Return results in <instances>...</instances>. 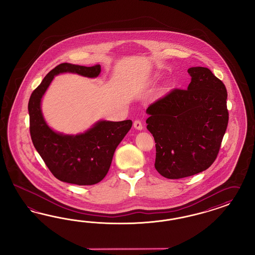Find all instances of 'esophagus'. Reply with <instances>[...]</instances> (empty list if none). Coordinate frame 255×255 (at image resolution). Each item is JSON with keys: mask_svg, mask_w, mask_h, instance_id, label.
Instances as JSON below:
<instances>
[{"mask_svg": "<svg viewBox=\"0 0 255 255\" xmlns=\"http://www.w3.org/2000/svg\"><path fill=\"white\" fill-rule=\"evenodd\" d=\"M133 127H134L136 130L141 131V130L143 129V124H142V123H141L139 120H136V121L133 122Z\"/></svg>", "mask_w": 255, "mask_h": 255, "instance_id": "1", "label": "esophagus"}]
</instances>
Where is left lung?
Returning a JSON list of instances; mask_svg holds the SVG:
<instances>
[{"instance_id":"obj_1","label":"left lung","mask_w":255,"mask_h":255,"mask_svg":"<svg viewBox=\"0 0 255 255\" xmlns=\"http://www.w3.org/2000/svg\"><path fill=\"white\" fill-rule=\"evenodd\" d=\"M187 90L175 89L147 108L154 137L155 168L164 178H187L214 162L228 124L227 92L206 67L188 69Z\"/></svg>"}]
</instances>
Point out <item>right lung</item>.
<instances>
[{
    "label": "right lung",
    "instance_id": "right-lung-1",
    "mask_svg": "<svg viewBox=\"0 0 255 255\" xmlns=\"http://www.w3.org/2000/svg\"><path fill=\"white\" fill-rule=\"evenodd\" d=\"M63 73L94 78L100 75L101 66L87 67L64 62L44 77L31 93L28 105L31 141L55 178L76 185H93L108 174L117 147L132 123L131 120L98 121L76 135L52 130L44 119L41 102L54 77Z\"/></svg>",
    "mask_w": 255,
    "mask_h": 255
}]
</instances>
